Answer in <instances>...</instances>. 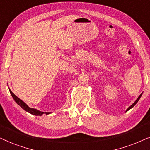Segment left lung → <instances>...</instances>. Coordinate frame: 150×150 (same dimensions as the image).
<instances>
[{"label":"left lung","instance_id":"8db88e82","mask_svg":"<svg viewBox=\"0 0 150 150\" xmlns=\"http://www.w3.org/2000/svg\"><path fill=\"white\" fill-rule=\"evenodd\" d=\"M142 94H143V93H141V95L139 96V97H138V98H137V100H136V101H135V102H134V103H133V104H132V105H131L130 106H129V107H128V108H127V110H126V112H127V111H128V110H130V109H131V108H132V107H134V105H135V104H136L137 103V102H138V101H139V99H140V98H141V96H142Z\"/></svg>","mask_w":150,"mask_h":150}]
</instances>
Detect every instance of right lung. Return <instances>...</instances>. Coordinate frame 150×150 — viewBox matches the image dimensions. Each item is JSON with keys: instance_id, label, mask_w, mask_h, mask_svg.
<instances>
[{"instance_id": "obj_1", "label": "right lung", "mask_w": 150, "mask_h": 150, "mask_svg": "<svg viewBox=\"0 0 150 150\" xmlns=\"http://www.w3.org/2000/svg\"><path fill=\"white\" fill-rule=\"evenodd\" d=\"M9 90L10 93H11V95L12 96V97H13V100H15V102L20 106V107H21L22 108H23L24 110H26V112H29V113L33 115H36V116H42L44 113L46 114V115L51 113V112H44L40 111V110H39L38 109H35V108H30L29 106H28L27 104L25 103V102H24L22 100H20L19 98L17 97V96H16L15 94H14L13 92L11 91V89H10L9 88Z\"/></svg>"}]
</instances>
